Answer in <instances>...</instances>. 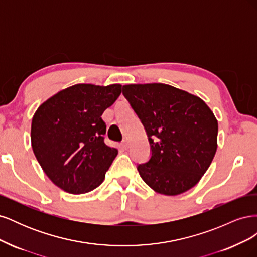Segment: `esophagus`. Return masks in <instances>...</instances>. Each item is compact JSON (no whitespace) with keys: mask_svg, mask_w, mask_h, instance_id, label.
I'll return each instance as SVG.
<instances>
[{"mask_svg":"<svg viewBox=\"0 0 257 257\" xmlns=\"http://www.w3.org/2000/svg\"><path fill=\"white\" fill-rule=\"evenodd\" d=\"M128 146H130V143H128L127 139H123V141H122V147L124 148V149H127Z\"/></svg>","mask_w":257,"mask_h":257,"instance_id":"esophagus-1","label":"esophagus"}]
</instances>
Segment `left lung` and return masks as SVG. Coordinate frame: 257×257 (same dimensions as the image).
Listing matches in <instances>:
<instances>
[{"mask_svg": "<svg viewBox=\"0 0 257 257\" xmlns=\"http://www.w3.org/2000/svg\"><path fill=\"white\" fill-rule=\"evenodd\" d=\"M151 157L137 170L152 190L175 196L196 185L216 152L217 121L203 99L164 83L123 85Z\"/></svg>", "mask_w": 257, "mask_h": 257, "instance_id": "left-lung-1", "label": "left lung"}]
</instances>
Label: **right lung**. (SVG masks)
I'll return each instance as SVG.
<instances>
[{"label": "right lung", "mask_w": 257, "mask_h": 257, "mask_svg": "<svg viewBox=\"0 0 257 257\" xmlns=\"http://www.w3.org/2000/svg\"><path fill=\"white\" fill-rule=\"evenodd\" d=\"M121 87L75 84L38 107L31 126L32 149L60 189L84 194L104 181L118 150L104 142L102 114L120 96Z\"/></svg>", "instance_id": "right-lung-1"}]
</instances>
